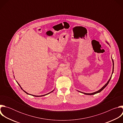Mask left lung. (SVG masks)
Returning a JSON list of instances; mask_svg holds the SVG:
<instances>
[{"instance_id":"8db88e82","label":"left lung","mask_w":123,"mask_h":123,"mask_svg":"<svg viewBox=\"0 0 123 123\" xmlns=\"http://www.w3.org/2000/svg\"><path fill=\"white\" fill-rule=\"evenodd\" d=\"M106 43H107V44H108L109 45V44L107 42V41H106ZM112 64H113V68H112V74H111V77H110V78L109 79V80H108V81L107 82V83L105 84L102 87V88H101L99 90H98V91H97V92H93V93H85V92H80V91H77L78 92H81V93H84V94H86V95H94V94H96V93H99V92H100L102 90H103L105 87H106V86H107L108 85V84H109V82H110V80H111V76H112V74H113V69H114V62H113V59H112Z\"/></svg>"}]
</instances>
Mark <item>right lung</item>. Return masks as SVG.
<instances>
[{
	"mask_svg": "<svg viewBox=\"0 0 123 123\" xmlns=\"http://www.w3.org/2000/svg\"><path fill=\"white\" fill-rule=\"evenodd\" d=\"M16 82H17V84H18V85H19V86H20V87H21V89H22V90H23V91H24V92H25V93H27V94H29V95H32V96H36V97H41V96H45V95H48V94H49V93H51V92H54V90H53V91H51V92H49V93H47V94H44V95H40V96H37V95H32V94H29V93H27V92H25V91H24V90H23V89H22V87H21V86H20V85H19V83H18V82H17V81H16Z\"/></svg>",
	"mask_w": 123,
	"mask_h": 123,
	"instance_id": "obj_1",
	"label": "right lung"
}]
</instances>
